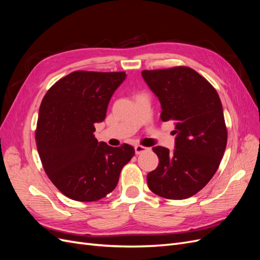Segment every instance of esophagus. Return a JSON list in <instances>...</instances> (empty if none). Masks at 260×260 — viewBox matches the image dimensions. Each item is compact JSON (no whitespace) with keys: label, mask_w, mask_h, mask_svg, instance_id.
Returning <instances> with one entry per match:
<instances>
[{"label":"esophagus","mask_w":260,"mask_h":260,"mask_svg":"<svg viewBox=\"0 0 260 260\" xmlns=\"http://www.w3.org/2000/svg\"><path fill=\"white\" fill-rule=\"evenodd\" d=\"M146 149H147V147H144V146H142V145H136V146H135V151H136V154H137V155L145 152Z\"/></svg>","instance_id":"esophagus-1"}]
</instances>
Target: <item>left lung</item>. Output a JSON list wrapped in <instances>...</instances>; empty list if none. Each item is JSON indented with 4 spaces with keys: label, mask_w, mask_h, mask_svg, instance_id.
Returning <instances> with one entry per match:
<instances>
[{
    "label": "left lung",
    "mask_w": 260,
    "mask_h": 260,
    "mask_svg": "<svg viewBox=\"0 0 260 260\" xmlns=\"http://www.w3.org/2000/svg\"><path fill=\"white\" fill-rule=\"evenodd\" d=\"M142 77L160 102V119L175 120L177 133L174 153L153 147L159 162L147 175V185L165 199H188L214 177L224 154L228 132L221 101L190 67L143 70Z\"/></svg>",
    "instance_id": "left-lung-1"
}]
</instances>
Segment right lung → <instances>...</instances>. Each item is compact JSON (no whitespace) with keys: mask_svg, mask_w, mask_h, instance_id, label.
Wrapping results in <instances>:
<instances>
[{"mask_svg":"<svg viewBox=\"0 0 260 260\" xmlns=\"http://www.w3.org/2000/svg\"><path fill=\"white\" fill-rule=\"evenodd\" d=\"M125 73L77 70L46 92L39 109L36 143L45 174L67 198L94 202L114 191L135 155L129 144L112 147L94 137Z\"/></svg>","mask_w":260,"mask_h":260,"instance_id":"1","label":"right lung"}]
</instances>
